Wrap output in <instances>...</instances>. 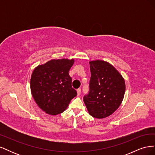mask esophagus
<instances>
[{
  "instance_id": "1",
  "label": "esophagus",
  "mask_w": 155,
  "mask_h": 155,
  "mask_svg": "<svg viewBox=\"0 0 155 155\" xmlns=\"http://www.w3.org/2000/svg\"><path fill=\"white\" fill-rule=\"evenodd\" d=\"M81 88H78L77 90V93H78V96H79L81 94Z\"/></svg>"
}]
</instances>
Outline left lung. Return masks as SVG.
I'll list each match as a JSON object with an SVG mask.
<instances>
[{
    "label": "left lung",
    "mask_w": 155,
    "mask_h": 155,
    "mask_svg": "<svg viewBox=\"0 0 155 155\" xmlns=\"http://www.w3.org/2000/svg\"><path fill=\"white\" fill-rule=\"evenodd\" d=\"M91 72L89 94L83 97L89 114L107 118L118 109L125 92V80L111 64L103 60L89 61Z\"/></svg>",
    "instance_id": "8db88e82"
}]
</instances>
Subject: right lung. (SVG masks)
I'll return each mask as SVG.
<instances>
[{
    "instance_id": "1",
    "label": "right lung",
    "mask_w": 155,
    "mask_h": 155,
    "mask_svg": "<svg viewBox=\"0 0 155 155\" xmlns=\"http://www.w3.org/2000/svg\"><path fill=\"white\" fill-rule=\"evenodd\" d=\"M74 63V59H54L34 68L30 79L31 95L45 113H62L76 96L68 74Z\"/></svg>"
}]
</instances>
